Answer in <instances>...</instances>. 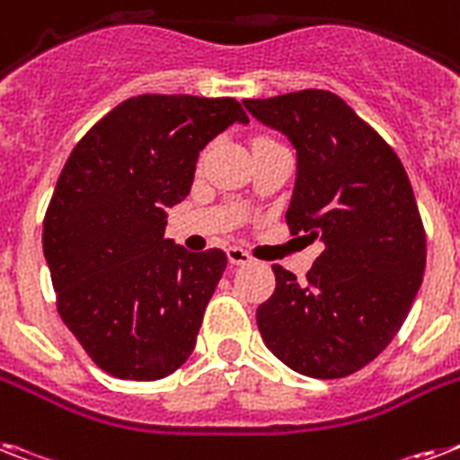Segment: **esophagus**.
<instances>
[{
    "label": "esophagus",
    "instance_id": "obj_1",
    "mask_svg": "<svg viewBox=\"0 0 460 460\" xmlns=\"http://www.w3.org/2000/svg\"><path fill=\"white\" fill-rule=\"evenodd\" d=\"M226 257H229L231 264H250V262H252V257H250L243 248H236V245H234V248H226Z\"/></svg>",
    "mask_w": 460,
    "mask_h": 460
}]
</instances>
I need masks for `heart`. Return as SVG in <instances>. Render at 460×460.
Masks as SVG:
<instances>
[{"label": "heart", "instance_id": "1", "mask_svg": "<svg viewBox=\"0 0 460 460\" xmlns=\"http://www.w3.org/2000/svg\"><path fill=\"white\" fill-rule=\"evenodd\" d=\"M260 141H262V139H260Z\"/></svg>", "mask_w": 460, "mask_h": 460}]
</instances>
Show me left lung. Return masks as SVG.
<instances>
[{"mask_svg":"<svg viewBox=\"0 0 460 460\" xmlns=\"http://www.w3.org/2000/svg\"><path fill=\"white\" fill-rule=\"evenodd\" d=\"M243 106L297 151L286 222L290 234L323 243L307 281L274 264L276 290L257 307V328L293 371L352 376L390 345L423 283L425 229L411 181L387 141L333 92Z\"/></svg>","mask_w":460,"mask_h":460,"instance_id":"left-lung-1","label":"left lung"}]
</instances>
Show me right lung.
<instances>
[{"label": "right lung", "instance_id": "add662e5", "mask_svg": "<svg viewBox=\"0 0 460 460\" xmlns=\"http://www.w3.org/2000/svg\"><path fill=\"white\" fill-rule=\"evenodd\" d=\"M234 122L236 99L141 94L75 146L44 215L56 307L99 368L160 380L191 357L226 255L165 238L167 208L193 184L198 153Z\"/></svg>", "mask_w": 460, "mask_h": 460}]
</instances>
